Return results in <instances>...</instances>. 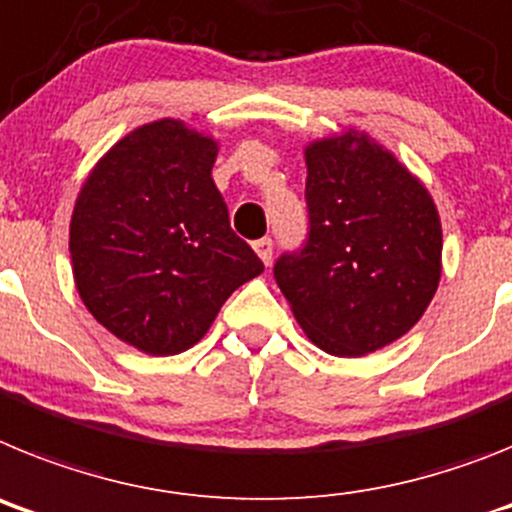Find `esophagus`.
I'll return each instance as SVG.
<instances>
[{
    "mask_svg": "<svg viewBox=\"0 0 512 512\" xmlns=\"http://www.w3.org/2000/svg\"><path fill=\"white\" fill-rule=\"evenodd\" d=\"M252 247H255L257 257H260V260L265 262V265H270V260H273V239L262 237V239H257V242L252 244Z\"/></svg>",
    "mask_w": 512,
    "mask_h": 512,
    "instance_id": "34e87169",
    "label": "esophagus"
}]
</instances>
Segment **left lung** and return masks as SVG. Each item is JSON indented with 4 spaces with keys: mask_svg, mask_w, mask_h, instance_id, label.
<instances>
[{
    "mask_svg": "<svg viewBox=\"0 0 512 512\" xmlns=\"http://www.w3.org/2000/svg\"><path fill=\"white\" fill-rule=\"evenodd\" d=\"M306 170L309 231L275 260V283L314 345L358 358L428 309L441 281V219L420 180L353 131L311 144Z\"/></svg>",
    "mask_w": 512,
    "mask_h": 512,
    "instance_id": "1",
    "label": "left lung"
}]
</instances>
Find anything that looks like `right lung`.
<instances>
[{
    "label": "right lung",
    "instance_id": "add662e5",
    "mask_svg": "<svg viewBox=\"0 0 512 512\" xmlns=\"http://www.w3.org/2000/svg\"><path fill=\"white\" fill-rule=\"evenodd\" d=\"M216 141L180 121L136 128L97 162L69 229L92 317L149 355L201 340L224 301L265 270L213 185Z\"/></svg>",
    "mask_w": 512,
    "mask_h": 512
}]
</instances>
